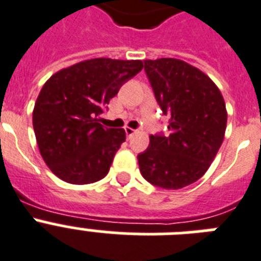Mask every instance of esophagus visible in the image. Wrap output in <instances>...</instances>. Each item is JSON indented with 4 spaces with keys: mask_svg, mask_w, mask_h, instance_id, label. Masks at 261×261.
<instances>
[{
    "mask_svg": "<svg viewBox=\"0 0 261 261\" xmlns=\"http://www.w3.org/2000/svg\"><path fill=\"white\" fill-rule=\"evenodd\" d=\"M124 131H126V137L128 138V139H130V138L133 137V135H134L135 133H137V130H134V128H131V127H126V128H124Z\"/></svg>",
    "mask_w": 261,
    "mask_h": 261,
    "instance_id": "obj_1",
    "label": "esophagus"
}]
</instances>
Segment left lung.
<instances>
[{"label":"left lung","mask_w":261,"mask_h":261,"mask_svg":"<svg viewBox=\"0 0 261 261\" xmlns=\"http://www.w3.org/2000/svg\"><path fill=\"white\" fill-rule=\"evenodd\" d=\"M145 72L170 135H150L149 147L138 154L139 170L151 185L181 189L215 160L225 134V101L211 77L178 59L145 60Z\"/></svg>","instance_id":"1"}]
</instances>
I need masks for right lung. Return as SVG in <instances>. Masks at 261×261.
<instances>
[{"label":"right lung","instance_id":"right-lung-1","mask_svg":"<svg viewBox=\"0 0 261 261\" xmlns=\"http://www.w3.org/2000/svg\"><path fill=\"white\" fill-rule=\"evenodd\" d=\"M142 68L141 60L99 57L61 69L44 84L33 128L42 160L59 178L84 185L107 175L126 133L105 127L99 116Z\"/></svg>","mask_w":261,"mask_h":261}]
</instances>
